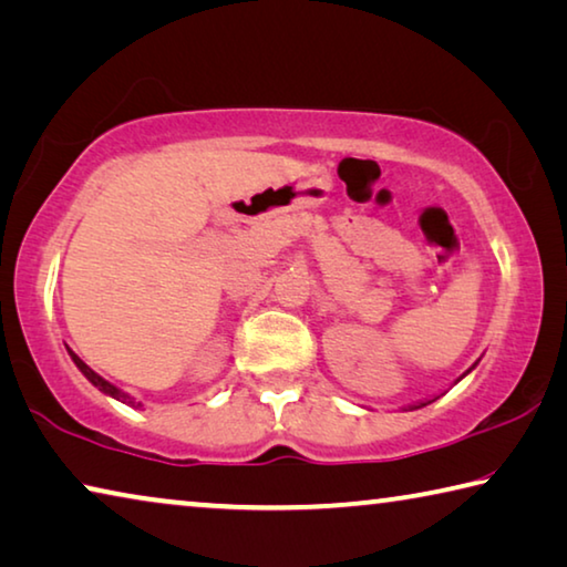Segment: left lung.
Here are the masks:
<instances>
[{
    "label": "left lung",
    "instance_id": "left-lung-1",
    "mask_svg": "<svg viewBox=\"0 0 567 567\" xmlns=\"http://www.w3.org/2000/svg\"><path fill=\"white\" fill-rule=\"evenodd\" d=\"M422 405H427V402H422Z\"/></svg>",
    "mask_w": 567,
    "mask_h": 567
}]
</instances>
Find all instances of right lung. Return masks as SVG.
Instances as JSON below:
<instances>
[{"label":"right lung","mask_w":567,"mask_h":567,"mask_svg":"<svg viewBox=\"0 0 567 567\" xmlns=\"http://www.w3.org/2000/svg\"><path fill=\"white\" fill-rule=\"evenodd\" d=\"M72 354V360H74V364H76V368H80L82 370V375L84 378H87L90 382H92V385L94 388H100L102 392H107V395H112V398H117V400H127V395H124V392H120L117 388H114L112 385V382H107V380H104V378H100L97 375V372H94L92 368H90V364H84L80 358H76V354L74 352H70Z\"/></svg>","instance_id":"obj_1"}]
</instances>
